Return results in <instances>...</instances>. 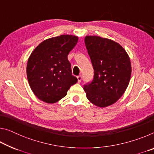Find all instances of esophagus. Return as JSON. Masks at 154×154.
<instances>
[{"label":"esophagus","mask_w":154,"mask_h":154,"mask_svg":"<svg viewBox=\"0 0 154 154\" xmlns=\"http://www.w3.org/2000/svg\"><path fill=\"white\" fill-rule=\"evenodd\" d=\"M77 77L78 82L80 83L81 82H82V75H78Z\"/></svg>","instance_id":"esophagus-1"}]
</instances>
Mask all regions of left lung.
<instances>
[{"label":"left lung","instance_id":"8db88e82","mask_svg":"<svg viewBox=\"0 0 154 154\" xmlns=\"http://www.w3.org/2000/svg\"><path fill=\"white\" fill-rule=\"evenodd\" d=\"M85 44L94 69V78L84 85L86 96L99 107L113 105L123 95L131 76V64L119 43L98 36H86Z\"/></svg>","mask_w":154,"mask_h":154}]
</instances>
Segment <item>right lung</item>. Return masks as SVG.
Returning a JSON list of instances; mask_svg holds the SVG:
<instances>
[{
  "label": "right lung",
  "instance_id": "obj_1",
  "mask_svg": "<svg viewBox=\"0 0 154 154\" xmlns=\"http://www.w3.org/2000/svg\"><path fill=\"white\" fill-rule=\"evenodd\" d=\"M77 41L78 37L73 35L52 37L43 41L31 53L26 67L28 81L33 93L41 100L58 102L77 83L68 55Z\"/></svg>",
  "mask_w": 154,
  "mask_h": 154
}]
</instances>
